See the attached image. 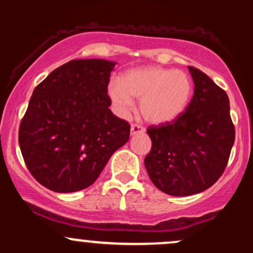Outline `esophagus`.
Segmentation results:
<instances>
[{
	"label": "esophagus",
	"mask_w": 253,
	"mask_h": 253,
	"mask_svg": "<svg viewBox=\"0 0 253 253\" xmlns=\"http://www.w3.org/2000/svg\"><path fill=\"white\" fill-rule=\"evenodd\" d=\"M144 132H145V128L143 126H140V125L133 124L132 126H130V135H135L138 134V133H144Z\"/></svg>",
	"instance_id": "esophagus-1"
}]
</instances>
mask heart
<instances>
[{
    "mask_svg": "<svg viewBox=\"0 0 253 253\" xmlns=\"http://www.w3.org/2000/svg\"><path fill=\"white\" fill-rule=\"evenodd\" d=\"M113 108L120 117H127L140 100L141 115L151 124H169L178 119L189 106L194 84L189 75L181 70L144 66L126 71L107 88Z\"/></svg>",
    "mask_w": 253,
    "mask_h": 253,
    "instance_id": "b5f03b06",
    "label": "heart"
}]
</instances>
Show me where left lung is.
I'll return each mask as SVG.
<instances>
[{"label":"left lung","instance_id":"1","mask_svg":"<svg viewBox=\"0 0 253 253\" xmlns=\"http://www.w3.org/2000/svg\"><path fill=\"white\" fill-rule=\"evenodd\" d=\"M194 96L172 123L151 126L145 168L153 184L172 196H189L211 187L222 175L234 144L227 94L205 72L189 66Z\"/></svg>","mask_w":253,"mask_h":253}]
</instances>
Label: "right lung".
<instances>
[{
	"label": "right lung",
	"instance_id": "1",
	"mask_svg": "<svg viewBox=\"0 0 253 253\" xmlns=\"http://www.w3.org/2000/svg\"><path fill=\"white\" fill-rule=\"evenodd\" d=\"M115 64L70 60L34 89L20 124L19 144L30 172L47 189H85L128 141L130 126L113 114L107 95Z\"/></svg>",
	"mask_w": 253,
	"mask_h": 253
}]
</instances>
